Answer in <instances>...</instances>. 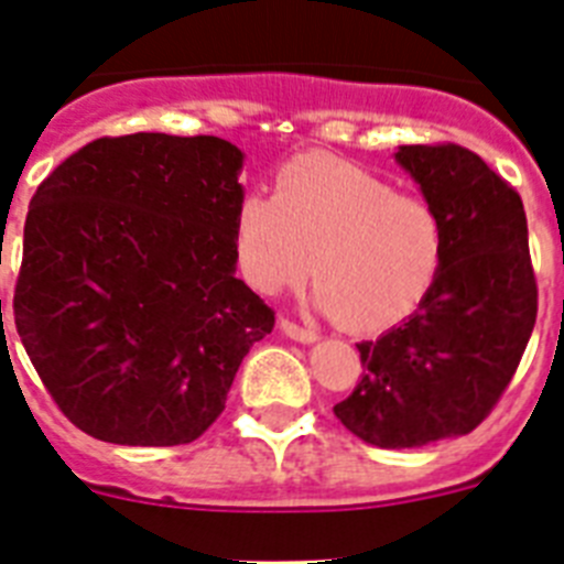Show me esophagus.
<instances>
[{"instance_id":"1","label":"esophagus","mask_w":564,"mask_h":564,"mask_svg":"<svg viewBox=\"0 0 564 564\" xmlns=\"http://www.w3.org/2000/svg\"><path fill=\"white\" fill-rule=\"evenodd\" d=\"M279 330L285 333V336L296 338V341H302V344H311V341H316V338H318L316 330H311V327L296 325L293 318H279Z\"/></svg>"}]
</instances>
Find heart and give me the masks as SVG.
Returning a JSON list of instances; mask_svg holds the SVG:
<instances>
[{
	"mask_svg": "<svg viewBox=\"0 0 564 564\" xmlns=\"http://www.w3.org/2000/svg\"><path fill=\"white\" fill-rule=\"evenodd\" d=\"M242 279L276 296L316 279V305L356 333L401 325L443 265V226L430 203L376 174L302 158L276 174L273 197L248 194L234 217Z\"/></svg>",
	"mask_w": 564,
	"mask_h": 564,
	"instance_id": "1",
	"label": "heart"
}]
</instances>
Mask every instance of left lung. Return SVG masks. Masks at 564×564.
<instances>
[{"mask_svg":"<svg viewBox=\"0 0 564 564\" xmlns=\"http://www.w3.org/2000/svg\"><path fill=\"white\" fill-rule=\"evenodd\" d=\"M443 226V265L401 327L361 341L364 376L333 406L378 449L468 435L514 378L536 322V276L520 194L457 143L401 147Z\"/></svg>","mask_w":564,"mask_h":564,"instance_id":"8db88e82","label":"left lung"}]
</instances>
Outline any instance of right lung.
Wrapping results in <instances>:
<instances>
[{
    "label": "right lung",
    "instance_id": "1",
    "mask_svg": "<svg viewBox=\"0 0 564 564\" xmlns=\"http://www.w3.org/2000/svg\"><path fill=\"white\" fill-rule=\"evenodd\" d=\"M239 166L242 152L214 134L134 132L82 147L33 194L13 322L87 435L197 441L273 330L271 307L234 276Z\"/></svg>",
    "mask_w": 564,
    "mask_h": 564
}]
</instances>
